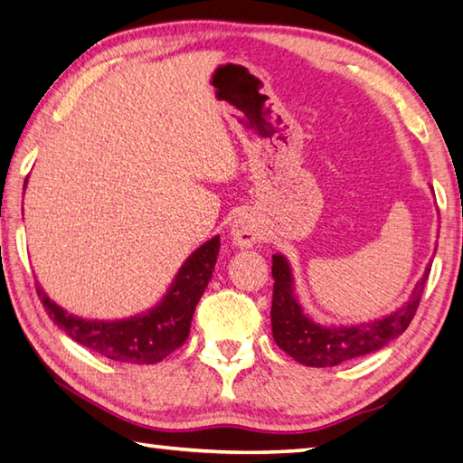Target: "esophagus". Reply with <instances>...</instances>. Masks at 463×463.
<instances>
[{
    "label": "esophagus",
    "mask_w": 463,
    "mask_h": 463,
    "mask_svg": "<svg viewBox=\"0 0 463 463\" xmlns=\"http://www.w3.org/2000/svg\"><path fill=\"white\" fill-rule=\"evenodd\" d=\"M231 237L232 242L239 247H253L255 242L260 239V231H259V224L255 222V218L250 216H239L237 221L232 222V229H231Z\"/></svg>",
    "instance_id": "1"
}]
</instances>
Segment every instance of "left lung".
<instances>
[{
	"mask_svg": "<svg viewBox=\"0 0 463 463\" xmlns=\"http://www.w3.org/2000/svg\"><path fill=\"white\" fill-rule=\"evenodd\" d=\"M431 269L427 267L423 279L415 285L411 299L397 312L374 322L350 326V327H322L314 324L293 298V281L289 265L285 257L273 255V301H271V326L273 338L283 352L306 366H335L350 358L364 356L368 352L383 348L407 330L415 317L419 301H421L427 277Z\"/></svg>",
	"mask_w": 463,
	"mask_h": 463,
	"instance_id": "1",
	"label": "left lung"
}]
</instances>
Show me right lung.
Masks as SVG:
<instances>
[{
	"mask_svg": "<svg viewBox=\"0 0 463 463\" xmlns=\"http://www.w3.org/2000/svg\"><path fill=\"white\" fill-rule=\"evenodd\" d=\"M218 250L221 237L204 242L182 265L162 304L146 316L121 322H89L74 317L50 301L40 285H36V291L52 322L62 327L74 342L117 363L154 364L186 342L192 316L213 277Z\"/></svg>",
	"mask_w": 463,
	"mask_h": 463,
	"instance_id": "obj_1",
	"label": "right lung"
}]
</instances>
